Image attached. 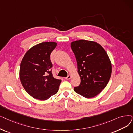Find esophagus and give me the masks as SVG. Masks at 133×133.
<instances>
[{"label": "esophagus", "mask_w": 133, "mask_h": 133, "mask_svg": "<svg viewBox=\"0 0 133 133\" xmlns=\"http://www.w3.org/2000/svg\"><path fill=\"white\" fill-rule=\"evenodd\" d=\"M71 77H72V76H71V75H70V74H69L68 76L67 77H66V80H70L71 78Z\"/></svg>", "instance_id": "1"}]
</instances>
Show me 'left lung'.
<instances>
[{"mask_svg": "<svg viewBox=\"0 0 133 133\" xmlns=\"http://www.w3.org/2000/svg\"><path fill=\"white\" fill-rule=\"evenodd\" d=\"M76 56L81 83L74 87L76 93L90 98L98 95L110 78L112 66L104 48L97 42L80 39L71 43Z\"/></svg>", "mask_w": 133, "mask_h": 133, "instance_id": "left-lung-1", "label": "left lung"}]
</instances>
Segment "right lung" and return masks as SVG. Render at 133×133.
<instances>
[{
	"mask_svg": "<svg viewBox=\"0 0 133 133\" xmlns=\"http://www.w3.org/2000/svg\"><path fill=\"white\" fill-rule=\"evenodd\" d=\"M53 42H42L28 50L20 65L19 78L27 93L40 101L47 100L59 90L61 80L53 77L50 55L56 46Z\"/></svg>",
	"mask_w": 133,
	"mask_h": 133,
	"instance_id": "1",
	"label": "right lung"
}]
</instances>
